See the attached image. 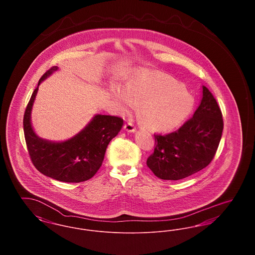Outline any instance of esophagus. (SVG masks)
<instances>
[{
	"label": "esophagus",
	"mask_w": 255,
	"mask_h": 255,
	"mask_svg": "<svg viewBox=\"0 0 255 255\" xmlns=\"http://www.w3.org/2000/svg\"><path fill=\"white\" fill-rule=\"evenodd\" d=\"M124 129H125V131H127L128 133H133V132L135 131V127L133 126L132 123H130V122L124 125Z\"/></svg>",
	"instance_id": "34e87169"
}]
</instances>
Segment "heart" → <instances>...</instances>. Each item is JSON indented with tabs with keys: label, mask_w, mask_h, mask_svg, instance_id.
<instances>
[{
	"label": "heart",
	"mask_w": 255,
	"mask_h": 255,
	"mask_svg": "<svg viewBox=\"0 0 255 255\" xmlns=\"http://www.w3.org/2000/svg\"><path fill=\"white\" fill-rule=\"evenodd\" d=\"M111 92L124 111L138 105L142 123L158 132L179 127L194 107L193 97L186 89L169 75L154 71H138L126 82L125 90L114 86Z\"/></svg>",
	"instance_id": "obj_1"
}]
</instances>
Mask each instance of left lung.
<instances>
[{"mask_svg":"<svg viewBox=\"0 0 255 255\" xmlns=\"http://www.w3.org/2000/svg\"><path fill=\"white\" fill-rule=\"evenodd\" d=\"M224 122L216 99L203 86V97L193 117L177 131L154 134L156 147L147 166L161 180L178 181L206 167L214 158Z\"/></svg>","mask_w":255,"mask_h":255,"instance_id":"8db88e82","label":"left lung"}]
</instances>
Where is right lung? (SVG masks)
I'll return each instance as SVG.
<instances>
[{
  "label": "right lung",
  "mask_w": 255,
  "mask_h": 255,
  "mask_svg": "<svg viewBox=\"0 0 255 255\" xmlns=\"http://www.w3.org/2000/svg\"><path fill=\"white\" fill-rule=\"evenodd\" d=\"M58 70L52 67L40 78L25 108V143L36 169L54 180L65 182H85L95 176L104 159L110 141L120 133L123 120L119 117L96 115L78 133L65 141H50L37 135L31 125V110L39 85Z\"/></svg>",
  "instance_id": "right-lung-1"
}]
</instances>
